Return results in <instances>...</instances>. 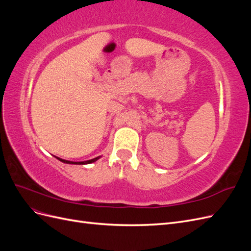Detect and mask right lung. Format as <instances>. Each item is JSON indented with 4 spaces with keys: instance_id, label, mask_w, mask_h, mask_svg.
<instances>
[{
    "instance_id": "right-lung-1",
    "label": "right lung",
    "mask_w": 251,
    "mask_h": 251,
    "mask_svg": "<svg viewBox=\"0 0 251 251\" xmlns=\"http://www.w3.org/2000/svg\"><path fill=\"white\" fill-rule=\"evenodd\" d=\"M59 161H62L64 163H68V164H89V163H92V162H95L96 160H98V159L100 158V157H96L94 159H91V160H87V161H79V162H74V161H69V160H65V159H62V158H58L56 157Z\"/></svg>"
}]
</instances>
